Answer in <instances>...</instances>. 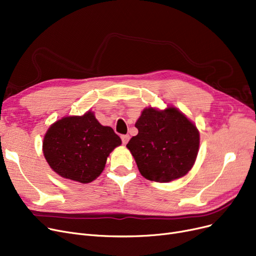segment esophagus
I'll return each mask as SVG.
<instances>
[{
  "label": "esophagus",
  "mask_w": 256,
  "mask_h": 256,
  "mask_svg": "<svg viewBox=\"0 0 256 256\" xmlns=\"http://www.w3.org/2000/svg\"><path fill=\"white\" fill-rule=\"evenodd\" d=\"M121 140H122V143H124V146H126V144L128 142V140H130V135H122L121 136Z\"/></svg>",
  "instance_id": "esophagus-1"
}]
</instances>
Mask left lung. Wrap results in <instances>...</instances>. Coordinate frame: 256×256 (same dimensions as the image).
<instances>
[{"mask_svg": "<svg viewBox=\"0 0 256 256\" xmlns=\"http://www.w3.org/2000/svg\"><path fill=\"white\" fill-rule=\"evenodd\" d=\"M135 126L138 134L126 148L140 174L150 181L168 183L184 176L196 162L200 132L174 106L165 110L146 108Z\"/></svg>", "mask_w": 256, "mask_h": 256, "instance_id": "1", "label": "left lung"}]
</instances>
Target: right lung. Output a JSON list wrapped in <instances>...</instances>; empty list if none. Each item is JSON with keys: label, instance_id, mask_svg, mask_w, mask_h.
Listing matches in <instances>:
<instances>
[{"label": "right lung", "instance_id": "1", "mask_svg": "<svg viewBox=\"0 0 256 256\" xmlns=\"http://www.w3.org/2000/svg\"><path fill=\"white\" fill-rule=\"evenodd\" d=\"M120 144L113 128L102 126L88 110L54 122L44 137L42 152L58 174L86 184L100 176L110 152Z\"/></svg>", "mask_w": 256, "mask_h": 256}]
</instances>
